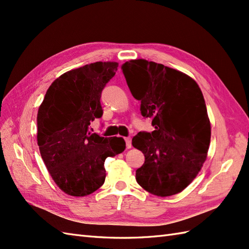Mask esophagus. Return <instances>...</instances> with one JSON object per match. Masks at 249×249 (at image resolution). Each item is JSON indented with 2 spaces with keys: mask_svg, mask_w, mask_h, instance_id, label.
<instances>
[{
  "mask_svg": "<svg viewBox=\"0 0 249 249\" xmlns=\"http://www.w3.org/2000/svg\"><path fill=\"white\" fill-rule=\"evenodd\" d=\"M125 141H126V147H127V149H130V147H131V138H130V137L125 138Z\"/></svg>",
  "mask_w": 249,
  "mask_h": 249,
  "instance_id": "34e87169",
  "label": "esophagus"
}]
</instances>
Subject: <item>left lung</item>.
<instances>
[{
    "instance_id": "8db88e82",
    "label": "left lung",
    "mask_w": 249,
    "mask_h": 249,
    "mask_svg": "<svg viewBox=\"0 0 249 249\" xmlns=\"http://www.w3.org/2000/svg\"><path fill=\"white\" fill-rule=\"evenodd\" d=\"M122 71L141 114L155 130L139 133L133 145L144 154L136 179L158 197L181 193L202 168L211 141V123L202 92L186 73L143 59Z\"/></svg>"
}]
</instances>
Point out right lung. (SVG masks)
<instances>
[{
    "label": "right lung",
    "instance_id": "1",
    "mask_svg": "<svg viewBox=\"0 0 249 249\" xmlns=\"http://www.w3.org/2000/svg\"><path fill=\"white\" fill-rule=\"evenodd\" d=\"M116 62H95L63 73L47 89L37 113V144L54 183L65 194L83 197L105 182L107 157L123 152L121 137L89 131L103 115L100 96L115 75Z\"/></svg>",
    "mask_w": 249,
    "mask_h": 249
}]
</instances>
